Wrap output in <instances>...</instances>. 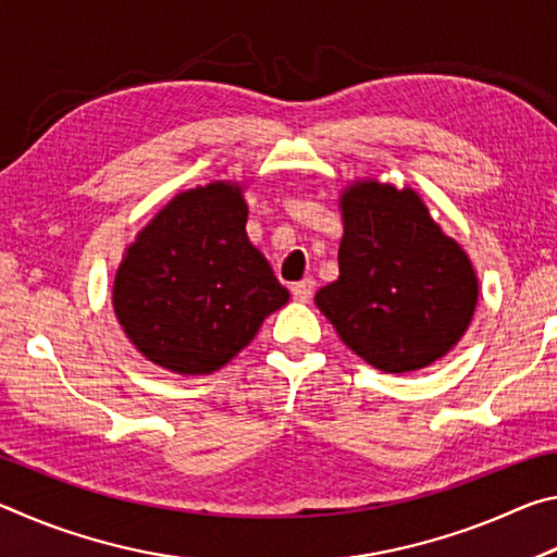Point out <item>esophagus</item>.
<instances>
[{
  "label": "esophagus",
  "mask_w": 557,
  "mask_h": 557,
  "mask_svg": "<svg viewBox=\"0 0 557 557\" xmlns=\"http://www.w3.org/2000/svg\"><path fill=\"white\" fill-rule=\"evenodd\" d=\"M314 295V282L312 280H299L292 285V297H295L297 301H309Z\"/></svg>",
  "instance_id": "34e87169"
}]
</instances>
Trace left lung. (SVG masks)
I'll return each instance as SVG.
<instances>
[{
    "label": "left lung",
    "instance_id": "8db88e82",
    "mask_svg": "<svg viewBox=\"0 0 557 557\" xmlns=\"http://www.w3.org/2000/svg\"><path fill=\"white\" fill-rule=\"evenodd\" d=\"M342 215L338 280L317 292L319 312L379 371L440 361L474 317L479 282L467 252L408 186L356 182L342 194Z\"/></svg>",
    "mask_w": 557,
    "mask_h": 557
}]
</instances>
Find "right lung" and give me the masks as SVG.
<instances>
[{"label": "right lung", "instance_id": "add662e5", "mask_svg": "<svg viewBox=\"0 0 557 557\" xmlns=\"http://www.w3.org/2000/svg\"><path fill=\"white\" fill-rule=\"evenodd\" d=\"M243 186L176 194L125 250L112 307L139 354L182 375H209L238 356L289 292L245 233Z\"/></svg>", "mask_w": 557, "mask_h": 557}]
</instances>
